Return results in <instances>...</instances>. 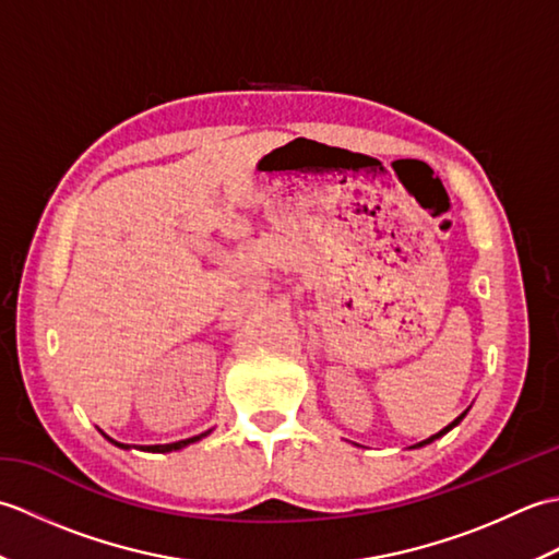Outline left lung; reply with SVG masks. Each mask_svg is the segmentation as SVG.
<instances>
[{"instance_id":"left-lung-1","label":"left lung","mask_w":559,"mask_h":559,"mask_svg":"<svg viewBox=\"0 0 559 559\" xmlns=\"http://www.w3.org/2000/svg\"><path fill=\"white\" fill-rule=\"evenodd\" d=\"M466 413H468V411H463V413L459 415V418H456L454 423H449V425L444 427V430H439L437 435H432V437H427V439H423V442H418V444H415L413 449H418V447H425V444H430V442H435V439H439V437H442V435H447V432L451 430V427H456V425H459V423H461L463 418H466Z\"/></svg>"}]
</instances>
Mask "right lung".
I'll use <instances>...</instances> for the list:
<instances>
[{
  "label": "right lung",
  "mask_w": 559,
  "mask_h": 559,
  "mask_svg": "<svg viewBox=\"0 0 559 559\" xmlns=\"http://www.w3.org/2000/svg\"><path fill=\"white\" fill-rule=\"evenodd\" d=\"M211 430H206V432H201V435H197V437H189V439H180V442H173V444H151V447H141L144 451H158V454H165V451H177V449H182V447H187V444H192V442H199L201 437H206ZM108 437V435H105ZM110 439V437H108ZM110 442L115 444V447H120V449H129V444H120V442H115V439H110Z\"/></svg>",
  "instance_id": "add662e5"
}]
</instances>
